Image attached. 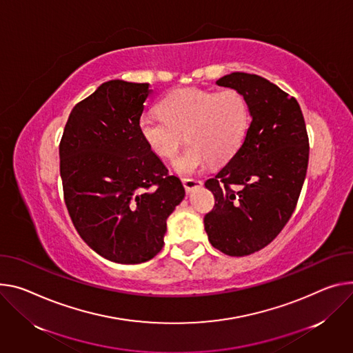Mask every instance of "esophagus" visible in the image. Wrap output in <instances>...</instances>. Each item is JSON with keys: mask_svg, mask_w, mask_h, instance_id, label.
<instances>
[{"mask_svg": "<svg viewBox=\"0 0 353 353\" xmlns=\"http://www.w3.org/2000/svg\"><path fill=\"white\" fill-rule=\"evenodd\" d=\"M181 181H183V185H184L187 193H190V191H193L194 188L203 185V181L197 180V179H183Z\"/></svg>", "mask_w": 353, "mask_h": 353, "instance_id": "obj_1", "label": "esophagus"}]
</instances>
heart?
Returning a JSON list of instances; mask_svg holds the SVG:
<instances>
[{
  "label": "heart",
  "instance_id": "heart-1",
  "mask_svg": "<svg viewBox=\"0 0 353 353\" xmlns=\"http://www.w3.org/2000/svg\"><path fill=\"white\" fill-rule=\"evenodd\" d=\"M159 111L141 117V135L154 154L173 160L185 134L188 146L174 163L183 176L199 173L210 162L230 160L243 143L250 122L248 100L235 88H177L160 100Z\"/></svg>",
  "mask_w": 353,
  "mask_h": 353
}]
</instances>
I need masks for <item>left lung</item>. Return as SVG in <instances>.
I'll return each mask as SVG.
<instances>
[{
	"label": "left lung",
	"mask_w": 353,
	"mask_h": 353,
	"mask_svg": "<svg viewBox=\"0 0 353 353\" xmlns=\"http://www.w3.org/2000/svg\"><path fill=\"white\" fill-rule=\"evenodd\" d=\"M215 83L243 92L252 119L239 150L205 181L215 205L204 227L214 248L246 256L268 246L292 218L307 174L308 134L297 100L269 80L236 72Z\"/></svg>",
	"instance_id": "obj_1"
}]
</instances>
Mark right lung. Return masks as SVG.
Returning <instances> with one entry per match:
<instances>
[{
    "mask_svg": "<svg viewBox=\"0 0 353 353\" xmlns=\"http://www.w3.org/2000/svg\"><path fill=\"white\" fill-rule=\"evenodd\" d=\"M148 83L111 80L77 103L59 156L63 197L81 239L115 263H142L162 250L166 219L184 199L179 177L139 131Z\"/></svg>",
    "mask_w": 353,
    "mask_h": 353,
    "instance_id": "add662e5",
    "label": "right lung"
}]
</instances>
